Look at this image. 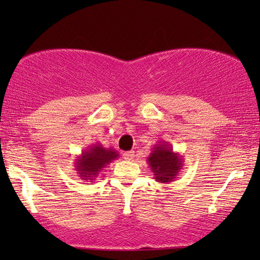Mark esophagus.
Returning a JSON list of instances; mask_svg holds the SVG:
<instances>
[{"mask_svg":"<svg viewBox=\"0 0 260 260\" xmlns=\"http://www.w3.org/2000/svg\"><path fill=\"white\" fill-rule=\"evenodd\" d=\"M135 157V152L134 151H127V152H124L123 154V158L124 159H127V161H131Z\"/></svg>","mask_w":260,"mask_h":260,"instance_id":"34e87169","label":"esophagus"}]
</instances>
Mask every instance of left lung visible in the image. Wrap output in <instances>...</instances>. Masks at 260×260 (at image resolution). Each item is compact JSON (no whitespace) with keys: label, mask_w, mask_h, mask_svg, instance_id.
Here are the masks:
<instances>
[{"label":"left lung","mask_w":260,"mask_h":260,"mask_svg":"<svg viewBox=\"0 0 260 260\" xmlns=\"http://www.w3.org/2000/svg\"><path fill=\"white\" fill-rule=\"evenodd\" d=\"M147 162L155 180L159 183L173 182L179 175L183 166V158L175 152L168 142H159L155 144L149 154Z\"/></svg>","instance_id":"8db88e82"}]
</instances>
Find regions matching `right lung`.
Here are the masks:
<instances>
[{
    "label": "right lung",
    "mask_w": 260,
    "mask_h": 260,
    "mask_svg": "<svg viewBox=\"0 0 260 260\" xmlns=\"http://www.w3.org/2000/svg\"><path fill=\"white\" fill-rule=\"evenodd\" d=\"M118 157L119 154L115 149L104 148L101 143H95L83 150L74 159V167L81 180L94 182L102 170Z\"/></svg>",
    "instance_id": "1"
}]
</instances>
